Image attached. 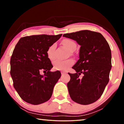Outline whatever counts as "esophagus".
I'll list each match as a JSON object with an SVG mask.
<instances>
[{"instance_id": "esophagus-1", "label": "esophagus", "mask_w": 124, "mask_h": 124, "mask_svg": "<svg viewBox=\"0 0 124 124\" xmlns=\"http://www.w3.org/2000/svg\"><path fill=\"white\" fill-rule=\"evenodd\" d=\"M66 72H61V74L62 75H63V74H66Z\"/></svg>"}]
</instances>
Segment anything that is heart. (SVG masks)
Listing matches in <instances>:
<instances>
[{
  "label": "heart",
  "mask_w": 124,
  "mask_h": 124,
  "mask_svg": "<svg viewBox=\"0 0 124 124\" xmlns=\"http://www.w3.org/2000/svg\"><path fill=\"white\" fill-rule=\"evenodd\" d=\"M62 44L66 47L69 51L72 52L74 51L76 48V44L74 41L72 40L66 39L63 40L62 42ZM56 44H52L51 45L48 47L47 50V57L50 60H54V50L55 49ZM74 63V61L72 60H68L65 61L57 60L54 61V70H67L70 68V67Z\"/></svg>",
  "instance_id": "obj_1"
}]
</instances>
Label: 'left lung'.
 <instances>
[{
	"label": "left lung",
	"instance_id": "obj_1",
	"mask_svg": "<svg viewBox=\"0 0 124 124\" xmlns=\"http://www.w3.org/2000/svg\"><path fill=\"white\" fill-rule=\"evenodd\" d=\"M63 37L80 45L79 59L72 67L76 73H68L70 80L67 87L70 97L79 104H91L101 97L109 82L112 68L109 45L101 33L89 30L67 33ZM81 73L84 76L80 79Z\"/></svg>",
	"mask_w": 124,
	"mask_h": 124
}]
</instances>
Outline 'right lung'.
Instances as JSON below:
<instances>
[{"label":"right lung","instance_id":"right-lung-1","mask_svg":"<svg viewBox=\"0 0 124 124\" xmlns=\"http://www.w3.org/2000/svg\"><path fill=\"white\" fill-rule=\"evenodd\" d=\"M62 35L24 37L15 47L10 60V74L15 89L25 102L37 105L51 98L61 74L58 70L50 71L53 66L46 52ZM41 70L46 72L44 75L39 74Z\"/></svg>","mask_w":124,"mask_h":124}]
</instances>
